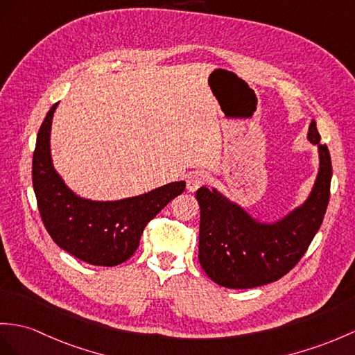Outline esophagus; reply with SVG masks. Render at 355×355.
<instances>
[{
	"label": "esophagus",
	"mask_w": 355,
	"mask_h": 355,
	"mask_svg": "<svg viewBox=\"0 0 355 355\" xmlns=\"http://www.w3.org/2000/svg\"><path fill=\"white\" fill-rule=\"evenodd\" d=\"M205 182H206V176L203 175L202 171H193L191 175H189L188 179H187L188 191H191V193L197 191L198 188H200L202 185H205Z\"/></svg>",
	"instance_id": "esophagus-1"
}]
</instances>
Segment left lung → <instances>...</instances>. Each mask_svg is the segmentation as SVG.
I'll use <instances>...</instances> for the list:
<instances>
[{
	"mask_svg": "<svg viewBox=\"0 0 355 355\" xmlns=\"http://www.w3.org/2000/svg\"><path fill=\"white\" fill-rule=\"evenodd\" d=\"M307 138L318 146L319 170L306 202L283 218L263 223L217 189L202 187L198 261L220 286L250 289L282 279L304 256L319 230L330 200L331 158L312 120Z\"/></svg>",
	"mask_w": 355,
	"mask_h": 355,
	"instance_id": "8db88e82",
	"label": "left lung"
}]
</instances>
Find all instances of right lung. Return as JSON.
Here are the masks:
<instances>
[{
	"instance_id": "add662e5",
	"label": "right lung",
	"mask_w": 355,
	"mask_h": 355,
	"mask_svg": "<svg viewBox=\"0 0 355 355\" xmlns=\"http://www.w3.org/2000/svg\"><path fill=\"white\" fill-rule=\"evenodd\" d=\"M57 105L51 107L43 120L33 155V187L42 221L54 243L80 261L116 266L135 253L146 224L185 191V182H171L114 202L76 196L51 158V125Z\"/></svg>"
}]
</instances>
